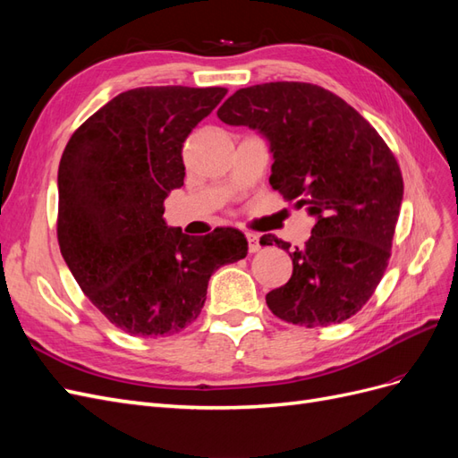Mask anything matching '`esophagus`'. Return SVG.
I'll list each match as a JSON object with an SVG mask.
<instances>
[{
	"instance_id": "1",
	"label": "esophagus",
	"mask_w": 458,
	"mask_h": 458,
	"mask_svg": "<svg viewBox=\"0 0 458 458\" xmlns=\"http://www.w3.org/2000/svg\"><path fill=\"white\" fill-rule=\"evenodd\" d=\"M246 241H248V252H250V254L258 252L259 248H261V244H259V237H258L256 233H246Z\"/></svg>"
}]
</instances>
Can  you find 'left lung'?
<instances>
[{
	"label": "left lung",
	"instance_id": "8db88e82",
	"mask_svg": "<svg viewBox=\"0 0 458 458\" xmlns=\"http://www.w3.org/2000/svg\"><path fill=\"white\" fill-rule=\"evenodd\" d=\"M217 118L267 137L271 187L315 217L306 246L290 252V281L266 296L273 315L308 328L355 315L384 276L403 200L390 147L353 106L306 81L234 91ZM273 242L290 248L275 234L259 241Z\"/></svg>",
	"mask_w": 458,
	"mask_h": 458
}]
</instances>
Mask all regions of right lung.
Masks as SVG:
<instances>
[{"label":"right lung","mask_w":458,"mask_h":458,"mask_svg":"<svg viewBox=\"0 0 458 458\" xmlns=\"http://www.w3.org/2000/svg\"><path fill=\"white\" fill-rule=\"evenodd\" d=\"M225 88H135L68 140L59 164L57 239L76 283L131 336L174 335L200 315L208 281L248 254L239 229L189 237L164 200L183 185V143Z\"/></svg>","instance_id":"add662e5"}]
</instances>
